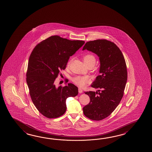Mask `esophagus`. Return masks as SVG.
I'll return each instance as SVG.
<instances>
[{
	"instance_id": "1",
	"label": "esophagus",
	"mask_w": 152,
	"mask_h": 152,
	"mask_svg": "<svg viewBox=\"0 0 152 152\" xmlns=\"http://www.w3.org/2000/svg\"><path fill=\"white\" fill-rule=\"evenodd\" d=\"M78 92H79L80 93H83V90L81 88H78Z\"/></svg>"
}]
</instances>
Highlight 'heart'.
<instances>
[{
    "label": "heart",
    "instance_id": "1",
    "mask_svg": "<svg viewBox=\"0 0 152 152\" xmlns=\"http://www.w3.org/2000/svg\"><path fill=\"white\" fill-rule=\"evenodd\" d=\"M83 60L85 65L90 64H93L95 65L96 62L95 58L93 55L91 54H87L85 55L83 57ZM70 64V60H69L67 63V66H69ZM72 82L80 87H83L85 85L89 82L90 80L88 77L87 76H77L74 77L72 79Z\"/></svg>",
    "mask_w": 152,
    "mask_h": 152
}]
</instances>
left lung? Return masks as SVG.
Returning <instances> with one entry per match:
<instances>
[{
  "mask_svg": "<svg viewBox=\"0 0 152 152\" xmlns=\"http://www.w3.org/2000/svg\"><path fill=\"white\" fill-rule=\"evenodd\" d=\"M85 49L99 57L100 75L91 86L101 91L84 92L90 102L83 109L86 117L99 121L111 115L122 99L127 83V66L119 48L108 40L90 41L83 48Z\"/></svg>",
  "mask_w": 152,
  "mask_h": 152,
  "instance_id": "left-lung-1",
  "label": "left lung"
}]
</instances>
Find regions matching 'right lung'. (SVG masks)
Here are the masks:
<instances>
[{"label": "right lung", "mask_w": 152, "mask_h": 152, "mask_svg": "<svg viewBox=\"0 0 152 152\" xmlns=\"http://www.w3.org/2000/svg\"><path fill=\"white\" fill-rule=\"evenodd\" d=\"M84 43V41L54 35L41 41L33 50L28 63L26 83L33 104L45 117L51 119L61 116L66 111V99L78 94L75 85L68 83L57 88L54 82L60 71L66 67L70 57Z\"/></svg>", "instance_id": "right-lung-1"}]
</instances>
